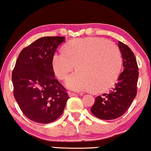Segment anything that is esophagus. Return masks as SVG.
I'll return each mask as SVG.
<instances>
[{"mask_svg": "<svg viewBox=\"0 0 151 151\" xmlns=\"http://www.w3.org/2000/svg\"><path fill=\"white\" fill-rule=\"evenodd\" d=\"M79 95H81L82 94H81V93H80ZM68 95H69V97H73V96H76V95H77V94H75V93L69 92V93H68Z\"/></svg>", "mask_w": 151, "mask_h": 151, "instance_id": "obj_1", "label": "esophagus"}]
</instances>
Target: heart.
<instances>
[{
  "label": "heart",
  "instance_id": "1",
  "mask_svg": "<svg viewBox=\"0 0 151 151\" xmlns=\"http://www.w3.org/2000/svg\"><path fill=\"white\" fill-rule=\"evenodd\" d=\"M63 51L52 56V68L56 77L63 80L76 66L79 70L65 82L68 89L102 92L109 88L119 76L121 52L111 42L98 37L78 38L66 43Z\"/></svg>",
  "mask_w": 151,
  "mask_h": 151
}]
</instances>
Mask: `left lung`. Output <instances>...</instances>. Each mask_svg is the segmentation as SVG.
<instances>
[{
  "label": "left lung",
  "instance_id": "left-lung-1",
  "mask_svg": "<svg viewBox=\"0 0 151 151\" xmlns=\"http://www.w3.org/2000/svg\"><path fill=\"white\" fill-rule=\"evenodd\" d=\"M123 58V71L117 83L109 93L96 97L91 111L103 120H113L121 116L130 106L137 95L139 69L134 53L129 47L118 41Z\"/></svg>",
  "mask_w": 151,
  "mask_h": 151
}]
</instances>
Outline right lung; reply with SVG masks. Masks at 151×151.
Here are the masks:
<instances>
[{"label":"right lung","mask_w":151,"mask_h":151,"mask_svg":"<svg viewBox=\"0 0 151 151\" xmlns=\"http://www.w3.org/2000/svg\"><path fill=\"white\" fill-rule=\"evenodd\" d=\"M65 37H43L21 51L12 71L14 96L23 114L38 123L54 121L69 99L55 79L52 56Z\"/></svg>","instance_id":"add662e5"}]
</instances>
